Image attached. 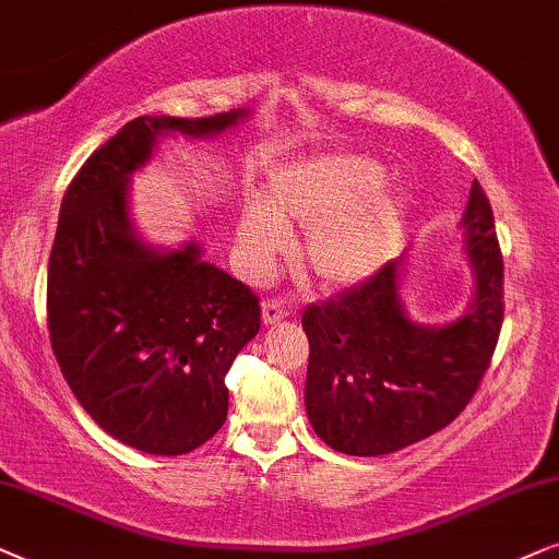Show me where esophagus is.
I'll list each match as a JSON object with an SVG mask.
<instances>
[{"label": "esophagus", "instance_id": "obj_1", "mask_svg": "<svg viewBox=\"0 0 559 559\" xmlns=\"http://www.w3.org/2000/svg\"><path fill=\"white\" fill-rule=\"evenodd\" d=\"M292 314V307H288L286 301H278V299H267L263 301V322L265 324H278L284 322V319Z\"/></svg>", "mask_w": 559, "mask_h": 559}]
</instances>
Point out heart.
I'll return each instance as SVG.
<instances>
[{
	"instance_id": "1",
	"label": "heart",
	"mask_w": 559,
	"mask_h": 559,
	"mask_svg": "<svg viewBox=\"0 0 559 559\" xmlns=\"http://www.w3.org/2000/svg\"><path fill=\"white\" fill-rule=\"evenodd\" d=\"M385 168L360 153H324L271 174L265 204H250L237 225V258L250 278H265L292 248L288 227L307 229L301 263L324 288L360 284L389 263L406 227V199L383 189Z\"/></svg>"
}]
</instances>
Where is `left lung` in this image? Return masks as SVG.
<instances>
[{"mask_svg":"<svg viewBox=\"0 0 559 559\" xmlns=\"http://www.w3.org/2000/svg\"><path fill=\"white\" fill-rule=\"evenodd\" d=\"M460 225L475 292L455 322L408 317L401 299L404 255L366 284L304 311V404L332 450L357 457L404 450L455 421L478 391L503 322V258L478 181Z\"/></svg>","mask_w":559,"mask_h":559,"instance_id":"obj_1","label":"left lung"}]
</instances>
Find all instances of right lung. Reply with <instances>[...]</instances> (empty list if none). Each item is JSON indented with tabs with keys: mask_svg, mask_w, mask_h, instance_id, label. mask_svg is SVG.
<instances>
[{
	"mask_svg": "<svg viewBox=\"0 0 559 559\" xmlns=\"http://www.w3.org/2000/svg\"><path fill=\"white\" fill-rule=\"evenodd\" d=\"M248 115L132 119L63 197L48 263L50 345L86 414L147 455H186L217 435L229 404L225 376L260 330V304L202 260L199 242H145L130 214V178L158 138H214Z\"/></svg>",
	"mask_w": 559,
	"mask_h": 559,
	"instance_id": "1",
	"label": "right lung"
}]
</instances>
